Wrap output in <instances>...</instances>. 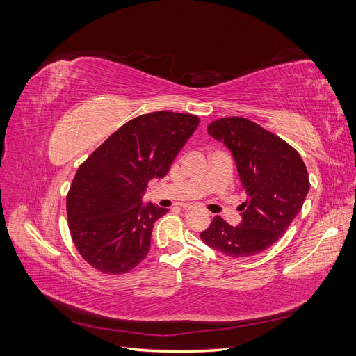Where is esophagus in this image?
<instances>
[{"instance_id": "1", "label": "esophagus", "mask_w": 356, "mask_h": 356, "mask_svg": "<svg viewBox=\"0 0 356 356\" xmlns=\"http://www.w3.org/2000/svg\"><path fill=\"white\" fill-rule=\"evenodd\" d=\"M182 209L191 211V209H195V207H193V204H190V203H186V204H182Z\"/></svg>"}]
</instances>
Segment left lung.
Returning <instances> with one entry per match:
<instances>
[{
  "instance_id": "1",
  "label": "left lung",
  "mask_w": 356,
  "mask_h": 356,
  "mask_svg": "<svg viewBox=\"0 0 356 356\" xmlns=\"http://www.w3.org/2000/svg\"><path fill=\"white\" fill-rule=\"evenodd\" d=\"M208 134L232 152L246 200L239 225L215 217L200 238L233 258L260 254L281 238L303 207L310 187L305 161L284 139L243 117L218 118Z\"/></svg>"
}]
</instances>
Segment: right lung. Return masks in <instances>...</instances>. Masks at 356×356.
Here are the masks:
<instances>
[{"label": "right lung", "mask_w": 356, "mask_h": 356, "mask_svg": "<svg viewBox=\"0 0 356 356\" xmlns=\"http://www.w3.org/2000/svg\"><path fill=\"white\" fill-rule=\"evenodd\" d=\"M199 126L193 114H143L106 139L81 163L67 196L68 227L80 255L96 270L122 275L149 251L154 222L166 208L143 196L163 178Z\"/></svg>", "instance_id": "obj_1"}]
</instances>
